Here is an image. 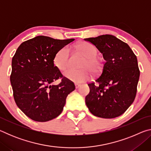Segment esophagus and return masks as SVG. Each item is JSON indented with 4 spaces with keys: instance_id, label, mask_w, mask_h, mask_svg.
Returning a JSON list of instances; mask_svg holds the SVG:
<instances>
[{
    "instance_id": "1",
    "label": "esophagus",
    "mask_w": 151,
    "mask_h": 151,
    "mask_svg": "<svg viewBox=\"0 0 151 151\" xmlns=\"http://www.w3.org/2000/svg\"><path fill=\"white\" fill-rule=\"evenodd\" d=\"M75 88H78L79 86H81V85H79V84H77V83H75Z\"/></svg>"
}]
</instances>
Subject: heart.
I'll use <instances>...</instances> for the list:
<instances>
[{
	"label": "heart",
	"mask_w": 151,
	"mask_h": 151,
	"mask_svg": "<svg viewBox=\"0 0 151 151\" xmlns=\"http://www.w3.org/2000/svg\"><path fill=\"white\" fill-rule=\"evenodd\" d=\"M77 49L81 51L86 57L82 67L86 69L76 70L70 68L66 70L64 76L68 80L76 83H81L88 80L90 78V72L98 73L101 68V63L96 57L97 50L96 47L91 43L81 42L76 46ZM70 50L68 47H64L58 50L54 57V65L60 71L65 70L69 64Z\"/></svg>",
	"instance_id": "1"
}]
</instances>
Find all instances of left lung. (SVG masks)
<instances>
[{"mask_svg": "<svg viewBox=\"0 0 151 151\" xmlns=\"http://www.w3.org/2000/svg\"><path fill=\"white\" fill-rule=\"evenodd\" d=\"M103 54L105 63L95 82L88 84L85 103L93 115L119 116L131 105L137 94L140 70L136 55L127 43L111 35L88 38Z\"/></svg>", "mask_w": 151, "mask_h": 151, "instance_id": "8db88e82", "label": "left lung"}]
</instances>
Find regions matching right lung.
Returning a JSON list of instances; mask_svg holds the SVG:
<instances>
[{
  "label": "right lung",
  "mask_w": 151,
  "mask_h": 151,
  "mask_svg": "<svg viewBox=\"0 0 151 151\" xmlns=\"http://www.w3.org/2000/svg\"><path fill=\"white\" fill-rule=\"evenodd\" d=\"M75 40L38 36L20 45L12 59L10 77L18 107L35 121L46 122L62 112L68 94L75 89L72 81L54 65L57 51ZM59 78L57 86L52 83Z\"/></svg>",
  "instance_id": "obj_1"
}]
</instances>
